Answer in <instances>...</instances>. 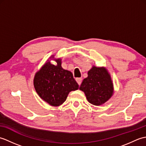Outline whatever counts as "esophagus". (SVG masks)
Returning <instances> with one entry per match:
<instances>
[{"mask_svg":"<svg viewBox=\"0 0 146 146\" xmlns=\"http://www.w3.org/2000/svg\"><path fill=\"white\" fill-rule=\"evenodd\" d=\"M76 81L77 82V83H78V84L79 85H80L82 83V78H76Z\"/></svg>","mask_w":146,"mask_h":146,"instance_id":"1","label":"esophagus"}]
</instances>
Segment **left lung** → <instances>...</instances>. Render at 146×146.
I'll list each match as a JSON object with an SVG mask.
<instances>
[{
    "label": "left lung",
    "mask_w": 146,
    "mask_h": 146,
    "mask_svg": "<svg viewBox=\"0 0 146 146\" xmlns=\"http://www.w3.org/2000/svg\"><path fill=\"white\" fill-rule=\"evenodd\" d=\"M80 90L94 105H100L109 100L113 93V83L106 68L95 66L88 71V77L83 80Z\"/></svg>",
    "instance_id": "obj_1"
}]
</instances>
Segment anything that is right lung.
<instances>
[{
	"instance_id": "add662e5",
	"label": "right lung",
	"mask_w": 146,
	"mask_h": 146,
	"mask_svg": "<svg viewBox=\"0 0 146 146\" xmlns=\"http://www.w3.org/2000/svg\"><path fill=\"white\" fill-rule=\"evenodd\" d=\"M52 58H54V56ZM56 65L48 61L36 73L34 86L37 94L51 106L58 107L66 100L69 93L78 89L72 73L61 67L60 58L54 59Z\"/></svg>"
}]
</instances>
